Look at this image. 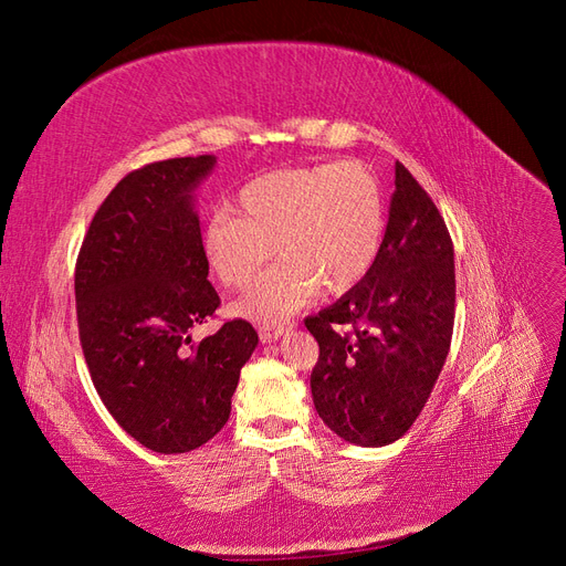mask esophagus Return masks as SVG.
Here are the masks:
<instances>
[{"instance_id":"obj_1","label":"esophagus","mask_w":566,"mask_h":566,"mask_svg":"<svg viewBox=\"0 0 566 566\" xmlns=\"http://www.w3.org/2000/svg\"><path fill=\"white\" fill-rule=\"evenodd\" d=\"M290 331H293V323H271V325L266 323V325H260V339L264 345H271V342L281 339Z\"/></svg>"}]
</instances>
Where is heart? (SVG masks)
Listing matches in <instances>:
<instances>
[{"instance_id": "b5f03b06", "label": "heart", "mask_w": 566, "mask_h": 566, "mask_svg": "<svg viewBox=\"0 0 566 566\" xmlns=\"http://www.w3.org/2000/svg\"><path fill=\"white\" fill-rule=\"evenodd\" d=\"M387 233L380 179L361 163H325L256 177L235 196V214L217 210L202 231L212 276L245 290L273 256L238 312L279 321L310 304L316 290L345 295L378 262Z\"/></svg>"}]
</instances>
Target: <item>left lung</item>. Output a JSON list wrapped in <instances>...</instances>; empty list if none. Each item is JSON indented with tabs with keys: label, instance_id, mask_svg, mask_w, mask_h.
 Returning <instances> with one entry per match:
<instances>
[{
	"label": "left lung",
	"instance_id": "1",
	"mask_svg": "<svg viewBox=\"0 0 566 566\" xmlns=\"http://www.w3.org/2000/svg\"><path fill=\"white\" fill-rule=\"evenodd\" d=\"M385 245L368 276L304 321L318 342L312 397L356 447L403 437L447 361L455 316L453 243L437 205L394 165Z\"/></svg>",
	"mask_w": 566,
	"mask_h": 566
}]
</instances>
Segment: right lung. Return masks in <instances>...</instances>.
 <instances>
[{
  "label": "right lung",
  "mask_w": 566,
  "mask_h": 566,
  "mask_svg": "<svg viewBox=\"0 0 566 566\" xmlns=\"http://www.w3.org/2000/svg\"><path fill=\"white\" fill-rule=\"evenodd\" d=\"M214 163L134 169L101 202L75 264L80 345L98 397L129 437L167 455L202 447L227 424L260 342L243 318L191 335L221 304L193 210Z\"/></svg>",
  "instance_id": "right-lung-1"
}]
</instances>
